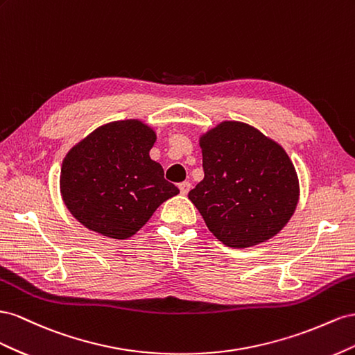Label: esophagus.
I'll use <instances>...</instances> for the list:
<instances>
[{
  "instance_id": "1",
  "label": "esophagus",
  "mask_w": 355,
  "mask_h": 355,
  "mask_svg": "<svg viewBox=\"0 0 355 355\" xmlns=\"http://www.w3.org/2000/svg\"><path fill=\"white\" fill-rule=\"evenodd\" d=\"M190 187H191V184L189 183V181H183V183L178 184V189H180V191H181V195H187Z\"/></svg>"
}]
</instances>
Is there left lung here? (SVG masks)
Listing matches in <instances>:
<instances>
[{
	"label": "left lung",
	"instance_id": "obj_1",
	"mask_svg": "<svg viewBox=\"0 0 355 355\" xmlns=\"http://www.w3.org/2000/svg\"><path fill=\"white\" fill-rule=\"evenodd\" d=\"M204 180L189 191L208 229L227 247L275 236L296 209L295 166L279 144L241 121H223L200 138Z\"/></svg>",
	"mask_w": 355,
	"mask_h": 355
}]
</instances>
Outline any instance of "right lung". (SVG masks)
<instances>
[{
	"mask_svg": "<svg viewBox=\"0 0 355 355\" xmlns=\"http://www.w3.org/2000/svg\"><path fill=\"white\" fill-rule=\"evenodd\" d=\"M155 130L139 120L101 126L69 150L60 193L83 226L108 238L135 235L157 207L180 190L148 156Z\"/></svg>",
	"mask_w": 355,
	"mask_h": 355,
	"instance_id": "1",
	"label": "right lung"
}]
</instances>
